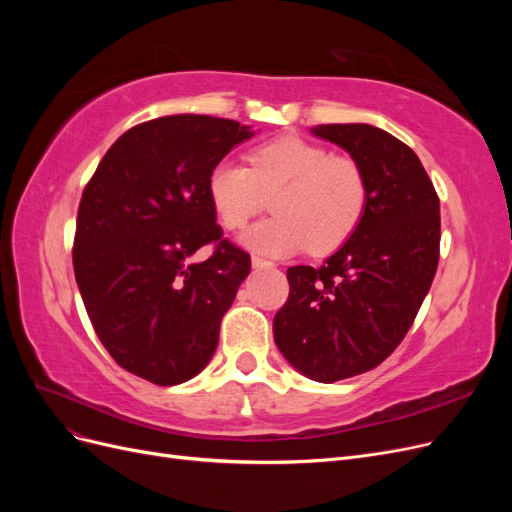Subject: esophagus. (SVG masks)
Masks as SVG:
<instances>
[{
	"label": "esophagus",
	"mask_w": 512,
	"mask_h": 512,
	"mask_svg": "<svg viewBox=\"0 0 512 512\" xmlns=\"http://www.w3.org/2000/svg\"><path fill=\"white\" fill-rule=\"evenodd\" d=\"M252 267H254L256 271H262V269H273L275 265H273V262L265 260V258H258V256H254V258H252Z\"/></svg>",
	"instance_id": "esophagus-1"
}]
</instances>
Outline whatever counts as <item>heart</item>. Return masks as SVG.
I'll return each mask as SVG.
<instances>
[{"instance_id":"b5f03b06","label":"heart","mask_w":512,"mask_h":512,"mask_svg":"<svg viewBox=\"0 0 512 512\" xmlns=\"http://www.w3.org/2000/svg\"><path fill=\"white\" fill-rule=\"evenodd\" d=\"M213 211L226 228H243L273 196V218L239 237L260 256H290L312 245L318 254L342 245L361 222L367 183L361 166L322 145L284 136L250 153V168L222 160L207 177Z\"/></svg>"}]
</instances>
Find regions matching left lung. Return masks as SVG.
Masks as SVG:
<instances>
[{
	"label": "left lung",
	"instance_id": "1",
	"mask_svg": "<svg viewBox=\"0 0 512 512\" xmlns=\"http://www.w3.org/2000/svg\"><path fill=\"white\" fill-rule=\"evenodd\" d=\"M350 153L367 203L324 265L290 267V294L273 318L284 359L316 382L365 374L397 346L431 288L440 256V200L416 153L369 123L314 126Z\"/></svg>",
	"mask_w": 512,
	"mask_h": 512
}]
</instances>
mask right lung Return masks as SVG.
I'll return each instance as SVG.
<instances>
[{
  "label": "right lung",
  "mask_w": 512,
  "mask_h": 512,
  "mask_svg": "<svg viewBox=\"0 0 512 512\" xmlns=\"http://www.w3.org/2000/svg\"><path fill=\"white\" fill-rule=\"evenodd\" d=\"M254 130L209 115L141 123L106 151L79 205L74 275L102 346L158 386L188 382L218 348L220 322L252 262L222 239L207 177ZM207 242L216 252L191 256Z\"/></svg>",
  "instance_id": "add662e5"
}]
</instances>
